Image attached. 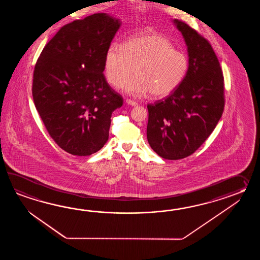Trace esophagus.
<instances>
[{"label":"esophagus","instance_id":"34e87169","mask_svg":"<svg viewBox=\"0 0 260 260\" xmlns=\"http://www.w3.org/2000/svg\"><path fill=\"white\" fill-rule=\"evenodd\" d=\"M126 103H127L128 105L132 106V107L138 106V102L134 101V100H126Z\"/></svg>","mask_w":260,"mask_h":260}]
</instances>
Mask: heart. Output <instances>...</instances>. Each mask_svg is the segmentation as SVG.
I'll list each match as a JSON object with an SVG mask.
<instances>
[{"mask_svg":"<svg viewBox=\"0 0 260 260\" xmlns=\"http://www.w3.org/2000/svg\"><path fill=\"white\" fill-rule=\"evenodd\" d=\"M139 98L149 94L164 98L182 83L188 69L187 55L175 49L166 36L154 32L138 34L123 45L111 43L106 51L104 71L109 83Z\"/></svg>","mask_w":260,"mask_h":260,"instance_id":"b5f03b06","label":"heart"}]
</instances>
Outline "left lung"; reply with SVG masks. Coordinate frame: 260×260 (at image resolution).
<instances>
[{
    "instance_id": "1",
    "label": "left lung",
    "mask_w": 260,
    "mask_h": 260,
    "mask_svg": "<svg viewBox=\"0 0 260 260\" xmlns=\"http://www.w3.org/2000/svg\"><path fill=\"white\" fill-rule=\"evenodd\" d=\"M174 23L188 47V72L171 94L148 105L149 146L167 160L186 158L199 149L225 105L224 77L209 42L181 20Z\"/></svg>"
}]
</instances>
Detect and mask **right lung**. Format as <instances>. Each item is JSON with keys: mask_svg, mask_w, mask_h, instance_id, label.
I'll use <instances>...</instances> for the list:
<instances>
[{"mask_svg": "<svg viewBox=\"0 0 260 260\" xmlns=\"http://www.w3.org/2000/svg\"><path fill=\"white\" fill-rule=\"evenodd\" d=\"M121 26L105 13L67 24L50 40L34 68L32 96L50 137L77 156L109 139L112 112L123 103L106 81V51Z\"/></svg>", "mask_w": 260, "mask_h": 260, "instance_id": "add662e5", "label": "right lung"}]
</instances>
